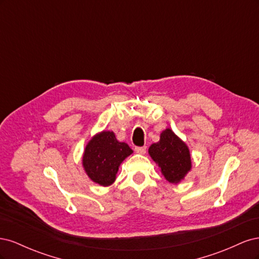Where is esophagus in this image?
Instances as JSON below:
<instances>
[{"label":"esophagus","instance_id":"obj_1","mask_svg":"<svg viewBox=\"0 0 259 259\" xmlns=\"http://www.w3.org/2000/svg\"><path fill=\"white\" fill-rule=\"evenodd\" d=\"M135 151L139 154H145L146 151H147V147L144 146V147H136L135 148Z\"/></svg>","mask_w":259,"mask_h":259}]
</instances>
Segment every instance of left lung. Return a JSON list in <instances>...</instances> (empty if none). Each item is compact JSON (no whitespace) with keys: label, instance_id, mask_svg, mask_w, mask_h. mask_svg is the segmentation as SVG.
Listing matches in <instances>:
<instances>
[{"label":"left lung","instance_id":"obj_1","mask_svg":"<svg viewBox=\"0 0 259 259\" xmlns=\"http://www.w3.org/2000/svg\"><path fill=\"white\" fill-rule=\"evenodd\" d=\"M149 154L170 184H178L191 169L189 148L170 128L161 133L159 142L149 148Z\"/></svg>","mask_w":259,"mask_h":259}]
</instances>
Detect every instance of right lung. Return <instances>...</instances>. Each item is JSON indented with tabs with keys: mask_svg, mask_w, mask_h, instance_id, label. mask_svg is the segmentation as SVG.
<instances>
[{
	"mask_svg": "<svg viewBox=\"0 0 259 259\" xmlns=\"http://www.w3.org/2000/svg\"><path fill=\"white\" fill-rule=\"evenodd\" d=\"M133 153L127 144L120 143L113 132L104 131L94 136L86 145L83 167L88 176L100 186H110L121 163Z\"/></svg>",
	"mask_w": 259,
	"mask_h": 259,
	"instance_id": "add662e5",
	"label": "right lung"
}]
</instances>
